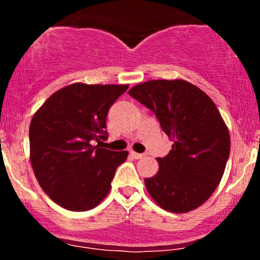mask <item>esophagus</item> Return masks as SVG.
<instances>
[{"label": "esophagus", "instance_id": "obj_1", "mask_svg": "<svg viewBox=\"0 0 260 260\" xmlns=\"http://www.w3.org/2000/svg\"><path fill=\"white\" fill-rule=\"evenodd\" d=\"M131 156L134 157V159H142V157H144V154H139V153H136V151H131Z\"/></svg>", "mask_w": 260, "mask_h": 260}]
</instances>
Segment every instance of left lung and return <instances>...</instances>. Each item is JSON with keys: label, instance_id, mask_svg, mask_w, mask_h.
Wrapping results in <instances>:
<instances>
[{"label": "left lung", "instance_id": "left-lung-1", "mask_svg": "<svg viewBox=\"0 0 260 260\" xmlns=\"http://www.w3.org/2000/svg\"><path fill=\"white\" fill-rule=\"evenodd\" d=\"M128 94L153 111L174 144L145 178L149 194L171 213L202 205L219 186L230 155V134L213 100L182 79L149 80Z\"/></svg>", "mask_w": 260, "mask_h": 260}]
</instances>
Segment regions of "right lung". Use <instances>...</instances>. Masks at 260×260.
I'll return each instance as SVG.
<instances>
[{"mask_svg": "<svg viewBox=\"0 0 260 260\" xmlns=\"http://www.w3.org/2000/svg\"><path fill=\"white\" fill-rule=\"evenodd\" d=\"M127 89L74 83L53 92L32 116V170L45 193L62 208L90 210L110 192L128 153L94 144L107 139V112Z\"/></svg>", "mask_w": 260, "mask_h": 260, "instance_id": "obj_1", "label": "right lung"}]
</instances>
